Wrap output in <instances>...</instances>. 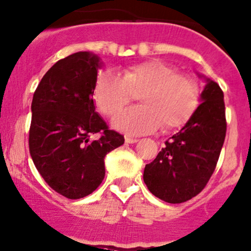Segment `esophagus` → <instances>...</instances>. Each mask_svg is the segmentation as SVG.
<instances>
[{
	"instance_id": "esophagus-1",
	"label": "esophagus",
	"mask_w": 251,
	"mask_h": 251,
	"mask_svg": "<svg viewBox=\"0 0 251 251\" xmlns=\"http://www.w3.org/2000/svg\"><path fill=\"white\" fill-rule=\"evenodd\" d=\"M125 142L128 143V144H134V143L138 142V139L137 138H132V137H125Z\"/></svg>"
}]
</instances>
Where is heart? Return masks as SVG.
<instances>
[{
  "label": "heart",
  "mask_w": 251,
  "mask_h": 251,
  "mask_svg": "<svg viewBox=\"0 0 251 251\" xmlns=\"http://www.w3.org/2000/svg\"><path fill=\"white\" fill-rule=\"evenodd\" d=\"M138 96L142 106L114 120V126L131 134L178 130L188 123L199 104V89L191 77L161 60L125 68L121 77L102 71L96 79L94 99L103 115L115 118Z\"/></svg>",
  "instance_id": "1"
}]
</instances>
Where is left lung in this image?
<instances>
[{
	"mask_svg": "<svg viewBox=\"0 0 251 251\" xmlns=\"http://www.w3.org/2000/svg\"><path fill=\"white\" fill-rule=\"evenodd\" d=\"M199 104L180 132L145 166L149 191L169 203H181L199 194L217 167L226 134L224 94L219 84L207 79Z\"/></svg>",
	"mask_w": 251,
	"mask_h": 251,
	"instance_id": "8db88e82",
	"label": "left lung"
}]
</instances>
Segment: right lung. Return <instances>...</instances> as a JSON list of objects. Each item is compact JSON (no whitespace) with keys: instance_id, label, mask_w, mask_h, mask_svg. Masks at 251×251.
<instances>
[{"instance_id":"obj_1","label":"right lung","mask_w":251,"mask_h":251,"mask_svg":"<svg viewBox=\"0 0 251 251\" xmlns=\"http://www.w3.org/2000/svg\"><path fill=\"white\" fill-rule=\"evenodd\" d=\"M99 58L77 52L41 78L32 100L29 153L45 182L68 199L92 194L104 177V156L125 138L95 112ZM99 134L96 141L90 139Z\"/></svg>"}]
</instances>
